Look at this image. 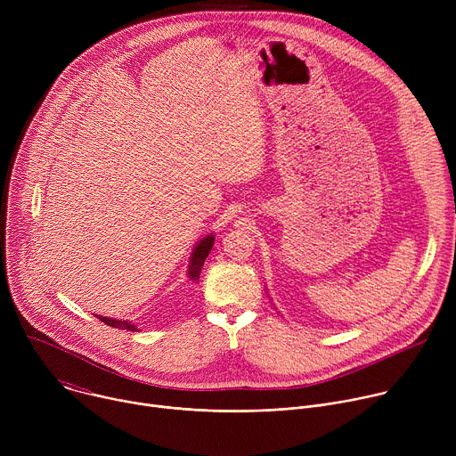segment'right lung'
Here are the masks:
<instances>
[{"label":"right lung","mask_w":456,"mask_h":456,"mask_svg":"<svg viewBox=\"0 0 456 456\" xmlns=\"http://www.w3.org/2000/svg\"><path fill=\"white\" fill-rule=\"evenodd\" d=\"M215 245V232H209L208 236H204L200 241H197V245H194L192 252H191V257H189V265H187V280L192 281V283H199V278H200V271L204 267V262L206 257L209 256L211 248ZM97 319H101L102 322H106L108 327H115V329H120V330H132V332H141L137 329V324L134 321L129 319H111V317H104V315H95Z\"/></svg>","instance_id":"right-lung-1"}]
</instances>
